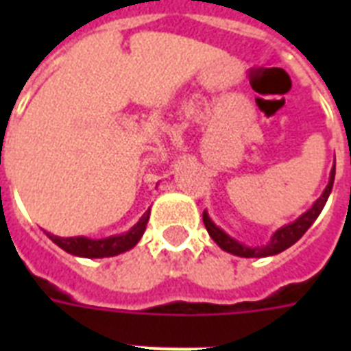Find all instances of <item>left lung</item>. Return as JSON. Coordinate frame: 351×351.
Returning <instances> with one entry per match:
<instances>
[{
	"instance_id": "8db88e82",
	"label": "left lung",
	"mask_w": 351,
	"mask_h": 351,
	"mask_svg": "<svg viewBox=\"0 0 351 351\" xmlns=\"http://www.w3.org/2000/svg\"><path fill=\"white\" fill-rule=\"evenodd\" d=\"M333 180H335V162H333L326 189L322 191L321 197L317 198L315 202H313V206H311L306 213L300 215L299 219L293 220V222H289V224L282 226V228H278V230L271 234V239H269V242H267L266 245H255V247H251V245H245L242 244V242H239V240H234L233 237H230L224 230H220L219 226L209 219L208 211H204V224H206V230H208L209 237L219 244L220 250L228 251L231 255L244 256V258H262V256L277 255V253H282L284 250H288L289 245H293L306 231L310 230V226L315 222L317 217L321 215L322 208H324V204L328 202V197H330V193H332Z\"/></svg>"
}]
</instances>
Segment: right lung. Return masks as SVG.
I'll return each mask as SVG.
<instances>
[{
  "instance_id": "right-lung-1",
  "label": "right lung",
  "mask_w": 351,
  "mask_h": 351,
  "mask_svg": "<svg viewBox=\"0 0 351 351\" xmlns=\"http://www.w3.org/2000/svg\"><path fill=\"white\" fill-rule=\"evenodd\" d=\"M151 209H147L143 217L132 226L131 230L121 234H112L107 239H87V237H56V234L47 233V237L60 245L63 251H67L74 256H85V258H104V256H117L120 253L132 250L140 242L145 226L149 222Z\"/></svg>"
}]
</instances>
